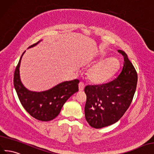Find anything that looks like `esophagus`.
I'll list each match as a JSON object with an SVG mask.
<instances>
[{
	"label": "esophagus",
	"mask_w": 154,
	"mask_h": 154,
	"mask_svg": "<svg viewBox=\"0 0 154 154\" xmlns=\"http://www.w3.org/2000/svg\"><path fill=\"white\" fill-rule=\"evenodd\" d=\"M85 87V85L83 82H80L79 84V91H82L84 90V88Z\"/></svg>",
	"instance_id": "esophagus-1"
}]
</instances>
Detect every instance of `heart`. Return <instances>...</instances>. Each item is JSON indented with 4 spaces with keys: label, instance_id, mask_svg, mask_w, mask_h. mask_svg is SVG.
Wrapping results in <instances>:
<instances>
[{
    "label": "heart",
    "instance_id": "heart-1",
    "mask_svg": "<svg viewBox=\"0 0 154 154\" xmlns=\"http://www.w3.org/2000/svg\"><path fill=\"white\" fill-rule=\"evenodd\" d=\"M103 53L101 58L104 57ZM120 66L119 61L114 57H110L101 60L93 66L87 72L88 81L94 85H101L106 82L116 73Z\"/></svg>",
    "mask_w": 154,
    "mask_h": 154
}]
</instances>
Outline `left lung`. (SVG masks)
<instances>
[{
	"mask_svg": "<svg viewBox=\"0 0 154 154\" xmlns=\"http://www.w3.org/2000/svg\"><path fill=\"white\" fill-rule=\"evenodd\" d=\"M124 64L118 77L101 85H89L85 88L86 102L85 118L94 128H101L117 122L132 101L137 82V72L124 51Z\"/></svg>",
	"mask_w": 154,
	"mask_h": 154,
	"instance_id": "8db88e82",
	"label": "left lung"
}]
</instances>
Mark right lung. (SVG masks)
<instances>
[{"label":"right lung","instance_id":"right-lung-1","mask_svg":"<svg viewBox=\"0 0 154 154\" xmlns=\"http://www.w3.org/2000/svg\"><path fill=\"white\" fill-rule=\"evenodd\" d=\"M38 41L30 46H36ZM25 52V51H24ZM21 55L15 70L14 84L20 102L31 116L41 121H50L57 116L66 101L79 91V81H65L44 91H29L24 86L20 79L19 67Z\"/></svg>","mask_w":154,"mask_h":154}]
</instances>
